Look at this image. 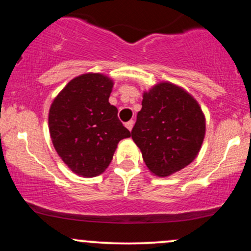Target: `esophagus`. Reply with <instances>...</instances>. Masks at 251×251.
Instances as JSON below:
<instances>
[{
	"label": "esophagus",
	"instance_id": "esophagus-1",
	"mask_svg": "<svg viewBox=\"0 0 251 251\" xmlns=\"http://www.w3.org/2000/svg\"><path fill=\"white\" fill-rule=\"evenodd\" d=\"M133 124H134V122L133 120H129V122H127L125 124V126H126V128L128 129V131H131L132 128H133Z\"/></svg>",
	"mask_w": 251,
	"mask_h": 251
}]
</instances>
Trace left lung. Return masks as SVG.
<instances>
[{
  "mask_svg": "<svg viewBox=\"0 0 251 251\" xmlns=\"http://www.w3.org/2000/svg\"><path fill=\"white\" fill-rule=\"evenodd\" d=\"M142 106L131 133L150 171L168 177L194 162L205 135V117L195 98L159 82L144 92Z\"/></svg>",
  "mask_w": 251,
  "mask_h": 251,
  "instance_id": "1",
  "label": "left lung"
}]
</instances>
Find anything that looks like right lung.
<instances>
[{
	"label": "right lung",
	"mask_w": 251,
	"mask_h": 251,
	"mask_svg": "<svg viewBox=\"0 0 251 251\" xmlns=\"http://www.w3.org/2000/svg\"><path fill=\"white\" fill-rule=\"evenodd\" d=\"M113 81L99 73L74 77L51 102L48 116L54 148L63 163L81 177L101 175L118 143L131 137L108 102Z\"/></svg>",
	"instance_id": "right-lung-1"
}]
</instances>
